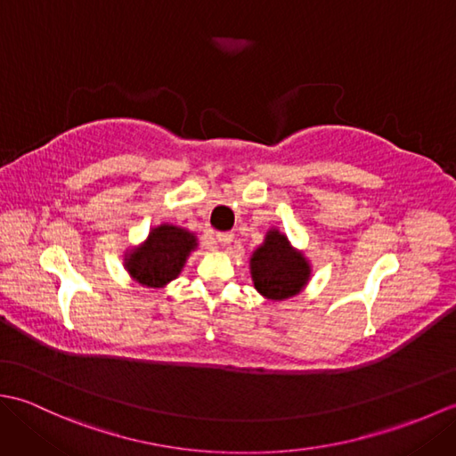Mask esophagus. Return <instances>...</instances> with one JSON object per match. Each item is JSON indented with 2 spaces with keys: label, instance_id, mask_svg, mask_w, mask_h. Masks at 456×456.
Returning a JSON list of instances; mask_svg holds the SVG:
<instances>
[{
  "label": "esophagus",
  "instance_id": "1",
  "mask_svg": "<svg viewBox=\"0 0 456 456\" xmlns=\"http://www.w3.org/2000/svg\"><path fill=\"white\" fill-rule=\"evenodd\" d=\"M216 239H217L219 245H229L231 240H233V233H229V231H223V233L216 235Z\"/></svg>",
  "mask_w": 456,
  "mask_h": 456
}]
</instances>
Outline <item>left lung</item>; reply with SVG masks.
Segmentation results:
<instances>
[{
    "mask_svg": "<svg viewBox=\"0 0 456 456\" xmlns=\"http://www.w3.org/2000/svg\"><path fill=\"white\" fill-rule=\"evenodd\" d=\"M255 288L270 299L296 296L309 278V266L302 255L289 248L288 239L270 231L265 245L250 258Z\"/></svg>",
    "mask_w": 456,
    "mask_h": 456,
    "instance_id": "1",
    "label": "left lung"
}]
</instances>
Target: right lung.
<instances>
[{"label": "right lung", "mask_w": 456, "mask_h": 456, "mask_svg": "<svg viewBox=\"0 0 456 456\" xmlns=\"http://www.w3.org/2000/svg\"><path fill=\"white\" fill-rule=\"evenodd\" d=\"M193 247H196V239L188 231L174 225H160L151 231L147 243L133 250L127 258V268L141 284L159 288L180 274Z\"/></svg>", "instance_id": "right-lung-1"}]
</instances>
